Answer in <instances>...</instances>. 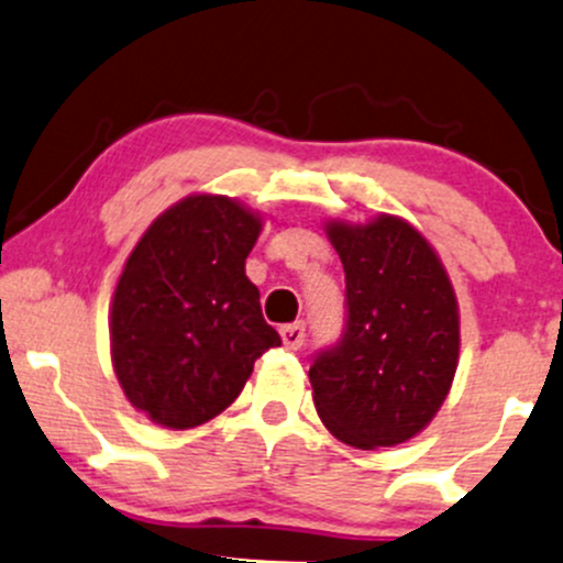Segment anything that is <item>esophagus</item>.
<instances>
[{
    "label": "esophagus",
    "instance_id": "1",
    "mask_svg": "<svg viewBox=\"0 0 563 563\" xmlns=\"http://www.w3.org/2000/svg\"><path fill=\"white\" fill-rule=\"evenodd\" d=\"M280 335H283V344L288 349H301L303 341H307V325L303 322H288V325L280 328Z\"/></svg>",
    "mask_w": 563,
    "mask_h": 563
}]
</instances>
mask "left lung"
Masks as SVG:
<instances>
[{
	"label": "left lung",
	"mask_w": 563,
	"mask_h": 563,
	"mask_svg": "<svg viewBox=\"0 0 563 563\" xmlns=\"http://www.w3.org/2000/svg\"><path fill=\"white\" fill-rule=\"evenodd\" d=\"M346 275V322L312 357L314 407L341 442L391 448L416 437L448 397L461 325L450 277L402 219L328 224Z\"/></svg>",
	"instance_id": "left-lung-1"
}]
</instances>
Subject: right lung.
<instances>
[{
  "label": "right lung",
  "mask_w": 563,
  "mask_h": 563,
  "mask_svg": "<svg viewBox=\"0 0 563 563\" xmlns=\"http://www.w3.org/2000/svg\"><path fill=\"white\" fill-rule=\"evenodd\" d=\"M262 219L224 196L164 211L129 254L113 294L111 357L121 389L166 429L219 416L280 335L262 318L245 256Z\"/></svg>",
  "instance_id": "obj_1"
}]
</instances>
